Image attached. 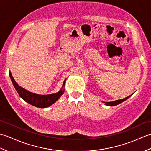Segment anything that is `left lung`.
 <instances>
[{
  "mask_svg": "<svg viewBox=\"0 0 151 151\" xmlns=\"http://www.w3.org/2000/svg\"><path fill=\"white\" fill-rule=\"evenodd\" d=\"M131 95H132V94H131ZM131 95L127 97H126V98H125V99H121V100H115V101H110V102H106V104H106V106H116V105H118V104H120V103L123 102V101H124L125 100H127L128 98L130 97Z\"/></svg>",
  "mask_w": 151,
  "mask_h": 151,
  "instance_id": "obj_1",
  "label": "left lung"
}]
</instances>
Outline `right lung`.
<instances>
[{
    "instance_id": "1",
    "label": "right lung",
    "mask_w": 151,
    "mask_h": 151,
    "mask_svg": "<svg viewBox=\"0 0 151 151\" xmlns=\"http://www.w3.org/2000/svg\"><path fill=\"white\" fill-rule=\"evenodd\" d=\"M9 76L13 86L15 87L17 93L19 94V96L26 102L37 107L45 108L51 106L52 104H54L56 101L59 99V98L62 95L64 92V90L61 89L57 93L47 94V95H40V94H35L28 91L19 86L15 81L11 73H9ZM65 80H64L62 87L65 85Z\"/></svg>"
}]
</instances>
